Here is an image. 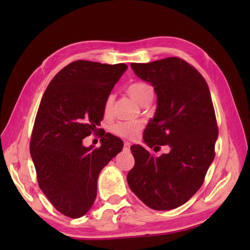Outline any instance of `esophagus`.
I'll return each mask as SVG.
<instances>
[{
    "mask_svg": "<svg viewBox=\"0 0 250 250\" xmlns=\"http://www.w3.org/2000/svg\"><path fill=\"white\" fill-rule=\"evenodd\" d=\"M130 146H131V144L129 143V142H125L124 143V150L125 151H128L130 149Z\"/></svg>",
    "mask_w": 250,
    "mask_h": 250,
    "instance_id": "obj_1",
    "label": "esophagus"
}]
</instances>
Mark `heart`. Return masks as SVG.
<instances>
[{
	"instance_id": "obj_1",
	"label": "heart",
	"mask_w": 250,
	"mask_h": 250,
	"mask_svg": "<svg viewBox=\"0 0 250 250\" xmlns=\"http://www.w3.org/2000/svg\"><path fill=\"white\" fill-rule=\"evenodd\" d=\"M127 93L134 101L143 105L147 102H151L154 96V89L148 83L145 82H134L127 88ZM115 96L109 95L104 103V111L105 113H109L112 109ZM142 129V125L140 123H131V122H118L112 125L111 131L113 134L118 135L120 138L132 140L140 133Z\"/></svg>"
}]
</instances>
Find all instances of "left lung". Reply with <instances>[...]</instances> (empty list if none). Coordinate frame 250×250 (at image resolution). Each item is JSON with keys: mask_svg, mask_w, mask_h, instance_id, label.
I'll return each mask as SVG.
<instances>
[{"mask_svg": "<svg viewBox=\"0 0 250 250\" xmlns=\"http://www.w3.org/2000/svg\"><path fill=\"white\" fill-rule=\"evenodd\" d=\"M130 65L157 97L144 142L154 150L169 145L171 151L154 156L141 145L131 146L135 163L128 185L150 208H176L199 190L215 158L218 127L208 83L178 57Z\"/></svg>", "mask_w": 250, "mask_h": 250, "instance_id": "8db88e82", "label": "left lung"}]
</instances>
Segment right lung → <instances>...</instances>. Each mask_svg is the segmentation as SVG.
<instances>
[{
    "label": "right lung",
    "instance_id": "add662e5",
    "mask_svg": "<svg viewBox=\"0 0 250 250\" xmlns=\"http://www.w3.org/2000/svg\"><path fill=\"white\" fill-rule=\"evenodd\" d=\"M127 67L77 60L55 75L42 98L30 154L41 190L66 217L87 213L101 170L122 151V140L110 133H103L99 148L82 141L97 130L105 100Z\"/></svg>",
    "mask_w": 250,
    "mask_h": 250
}]
</instances>
